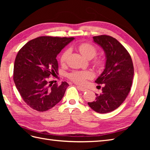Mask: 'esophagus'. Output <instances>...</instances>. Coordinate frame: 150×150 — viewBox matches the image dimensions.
<instances>
[{
  "instance_id": "obj_1",
  "label": "esophagus",
  "mask_w": 150,
  "mask_h": 150,
  "mask_svg": "<svg viewBox=\"0 0 150 150\" xmlns=\"http://www.w3.org/2000/svg\"><path fill=\"white\" fill-rule=\"evenodd\" d=\"M77 88L79 89V90H81L82 92H84V91H88V90H87L86 88H83V87H82V86H77Z\"/></svg>"
}]
</instances>
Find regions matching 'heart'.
I'll list each match as a JSON object with an SVG mask.
<instances>
[{"label": "heart", "instance_id": "obj_1", "mask_svg": "<svg viewBox=\"0 0 150 150\" xmlns=\"http://www.w3.org/2000/svg\"><path fill=\"white\" fill-rule=\"evenodd\" d=\"M78 50L81 54L88 59H91L96 55L97 50L93 44L88 42H84L78 46ZM69 54L68 50L64 51L60 57V62L61 64H65ZM103 59L98 57H95L93 60L95 66L100 67L103 64ZM93 77V74L89 71H73L68 75V78L73 82L79 84H84L87 79Z\"/></svg>", "mask_w": 150, "mask_h": 150}]
</instances>
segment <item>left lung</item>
I'll return each mask as SVG.
<instances>
[{"label":"left lung","instance_id":"1","mask_svg":"<svg viewBox=\"0 0 150 150\" xmlns=\"http://www.w3.org/2000/svg\"><path fill=\"white\" fill-rule=\"evenodd\" d=\"M93 39L104 51L106 60L103 72L95 81L103 84L101 93H95V100L88 104L97 113H106L125 100L132 87L134 68L129 53L116 39L105 35Z\"/></svg>","mask_w":150,"mask_h":150}]
</instances>
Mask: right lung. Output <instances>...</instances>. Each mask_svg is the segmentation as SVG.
I'll use <instances>...</instances> for the list:
<instances>
[{"label":"right lung","instance_id":"obj_1","mask_svg":"<svg viewBox=\"0 0 150 150\" xmlns=\"http://www.w3.org/2000/svg\"><path fill=\"white\" fill-rule=\"evenodd\" d=\"M73 37L42 36L31 40L15 58L13 81L23 100L32 109L45 111L62 100L69 84L51 83L50 76L58 74L56 57Z\"/></svg>","mask_w":150,"mask_h":150}]
</instances>
